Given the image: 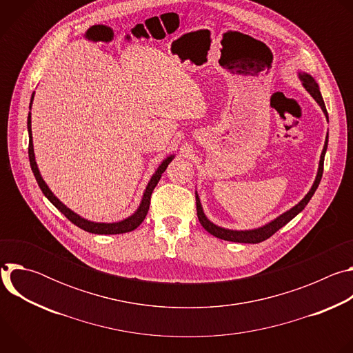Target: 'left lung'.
I'll list each match as a JSON object with an SVG mask.
<instances>
[{
	"instance_id": "obj_1",
	"label": "left lung",
	"mask_w": 353,
	"mask_h": 353,
	"mask_svg": "<svg viewBox=\"0 0 353 353\" xmlns=\"http://www.w3.org/2000/svg\"><path fill=\"white\" fill-rule=\"evenodd\" d=\"M299 78L301 79V82H303V86L307 89V92L314 97L316 102L320 105V108L323 109L327 120H328V113H327V109H325V105H324V100H323V96L320 93V89H319V83L314 81V78L309 74H299ZM327 145H328V134H327V138H325V143H324V148H323V152H321V158H320V166H319V172H317V177H316V181L312 187V190L307 192V195L300 201V203L297 205H294L292 210L286 211L285 214H282L281 216H278L276 219H274L272 222H270L268 225L263 226V228H259V229H254V230H229V229H223V228H219L216 225H214L212 222H210L203 211V207H201V203H199V198H198V194L195 192V204H196V216L199 219V223L203 225V228L211 233L212 236L218 237V239H222V240H228V241H234V243H253V244H257V243H261L267 239H270L275 232H278L282 226H285L288 222H290L299 212H301L305 210V207L307 205L309 201L312 199L313 194L316 192L320 181H321V177H323V170H324V157H325V150H327Z\"/></svg>"
}]
</instances>
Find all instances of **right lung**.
I'll return each mask as SVG.
<instances>
[{
    "instance_id": "add662e5",
    "label": "right lung",
    "mask_w": 353,
    "mask_h": 353,
    "mask_svg": "<svg viewBox=\"0 0 353 353\" xmlns=\"http://www.w3.org/2000/svg\"><path fill=\"white\" fill-rule=\"evenodd\" d=\"M34 94V93H33ZM33 94H32V99H30V105H32V100H33ZM28 131H29V162H30V168H32V172L36 177V181L40 187V190L43 191V194L48 198L50 203H52L61 214H64L67 216L68 221H71L74 225H77L78 228L89 232V233H94V234H119V233H127V232H131L134 229H137L145 219L146 214H148V210H149V205H150V195H152L154 192V188L157 187V184L159 183L161 177H162V173L166 170L168 165L172 162V159L174 158L173 155L169 157L168 159H165L162 162V165L158 168L157 173L152 176V179H150V181L148 183V187L143 192V196H142V201H141V205L139 208L137 210V212L134 215H131L130 218L121 221V222H116V223H96V222H90V221H86L83 218H81L79 215H77L75 212H72L70 208H67L61 201L50 191V188L47 187V184L44 183V180L41 179L40 176V172L37 169V165H36V161H34V154H33V142H32V128H30V113L28 116Z\"/></svg>"
}]
</instances>
